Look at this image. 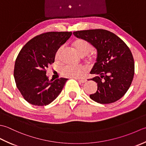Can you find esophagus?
Returning <instances> with one entry per match:
<instances>
[{"label":"esophagus","mask_w":146,"mask_h":146,"mask_svg":"<svg viewBox=\"0 0 146 146\" xmlns=\"http://www.w3.org/2000/svg\"><path fill=\"white\" fill-rule=\"evenodd\" d=\"M78 80V81L80 82H82V83H85L86 81H87V80L85 79H77Z\"/></svg>","instance_id":"34e87169"}]
</instances>
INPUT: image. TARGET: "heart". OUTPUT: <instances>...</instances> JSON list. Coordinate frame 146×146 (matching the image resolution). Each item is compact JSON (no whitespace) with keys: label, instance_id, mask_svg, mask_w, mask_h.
Wrapping results in <instances>:
<instances>
[{"label":"heart","instance_id":"obj_1","mask_svg":"<svg viewBox=\"0 0 146 146\" xmlns=\"http://www.w3.org/2000/svg\"><path fill=\"white\" fill-rule=\"evenodd\" d=\"M74 49L80 55L84 56L92 51L93 47L92 44L85 40L77 39L72 43ZM62 50V47L58 50L56 53V58H57ZM86 70L84 67H73L70 65L65 66L61 70L62 75L64 77L70 78H77L82 76V74Z\"/></svg>","mask_w":146,"mask_h":146}]
</instances>
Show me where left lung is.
I'll return each instance as SVG.
<instances>
[{
	"mask_svg": "<svg viewBox=\"0 0 146 146\" xmlns=\"http://www.w3.org/2000/svg\"><path fill=\"white\" fill-rule=\"evenodd\" d=\"M97 50L96 62L90 73L91 80L97 83L98 90L90 97L101 104L120 100L129 90L134 76V60L129 47L113 33L105 29H89L73 33Z\"/></svg>",
	"mask_w": 146,
	"mask_h": 146,
	"instance_id": "obj_1",
	"label": "left lung"
}]
</instances>
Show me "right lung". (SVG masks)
Wrapping results in <instances>:
<instances>
[{
	"instance_id": "1",
	"label": "right lung",
	"mask_w": 146,
	"mask_h": 146,
	"mask_svg": "<svg viewBox=\"0 0 146 146\" xmlns=\"http://www.w3.org/2000/svg\"><path fill=\"white\" fill-rule=\"evenodd\" d=\"M71 35L72 32L45 33L29 40L21 50L15 62L14 77L17 89L29 103L48 105L61 93L68 79L49 81L46 69Z\"/></svg>"
}]
</instances>
